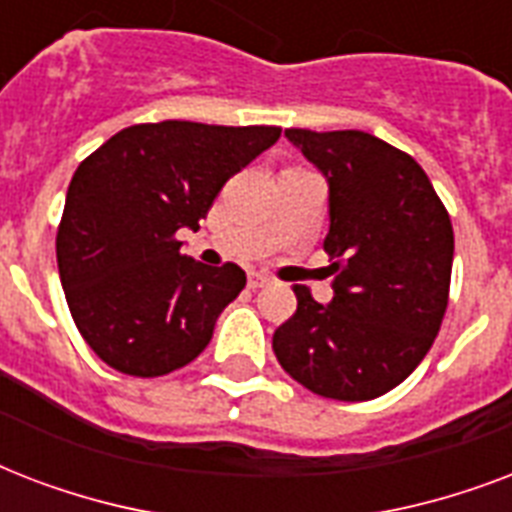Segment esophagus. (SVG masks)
<instances>
[{"label":"esophagus","instance_id":"1","mask_svg":"<svg viewBox=\"0 0 512 512\" xmlns=\"http://www.w3.org/2000/svg\"><path fill=\"white\" fill-rule=\"evenodd\" d=\"M269 283H272V277L264 275V272H251V275H248V285H251V288H264V285Z\"/></svg>","mask_w":512,"mask_h":512}]
</instances>
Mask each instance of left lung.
Segmentation results:
<instances>
[{
	"label": "left lung",
	"mask_w": 512,
	"mask_h": 512,
	"mask_svg": "<svg viewBox=\"0 0 512 512\" xmlns=\"http://www.w3.org/2000/svg\"><path fill=\"white\" fill-rule=\"evenodd\" d=\"M326 176L334 299L296 285V312L272 336L285 374L315 395L371 400L398 387L441 331L451 285L449 211L411 154L363 130L291 128Z\"/></svg>",
	"instance_id": "left-lung-1"
}]
</instances>
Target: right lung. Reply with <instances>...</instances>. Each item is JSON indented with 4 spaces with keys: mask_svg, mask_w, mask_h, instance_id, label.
Segmentation results:
<instances>
[{
    "mask_svg": "<svg viewBox=\"0 0 512 512\" xmlns=\"http://www.w3.org/2000/svg\"><path fill=\"white\" fill-rule=\"evenodd\" d=\"M280 128L165 120L130 125L79 162L55 256L71 318L90 350L128 376H162L200 355L245 288L237 264L181 256L229 178Z\"/></svg>",
    "mask_w": 512,
    "mask_h": 512,
    "instance_id": "add662e5",
    "label": "right lung"
}]
</instances>
